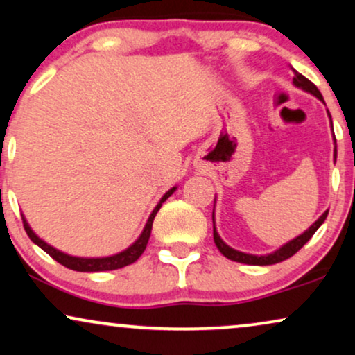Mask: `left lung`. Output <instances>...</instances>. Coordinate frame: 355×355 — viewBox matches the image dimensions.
Listing matches in <instances>:
<instances>
[{"mask_svg":"<svg viewBox=\"0 0 355 355\" xmlns=\"http://www.w3.org/2000/svg\"><path fill=\"white\" fill-rule=\"evenodd\" d=\"M291 71H293V85L300 89H303V92L309 93V95L316 96L318 100L324 103L322 100V95L320 89L316 88L315 83H311L306 77H303L302 73H298L297 70L293 69V67H290ZM327 116H329V124H331V129H333V119H331V114L329 111H327ZM333 141H334V162L336 159H338V147H336V137H334V131H333ZM214 203H216V198H214ZM327 218V211L321 214L320 218L316 219L315 223L311 224V226L308 227L306 231H303V234H300L295 237V239H291L286 242V244L282 245V248H278L277 250H273L270 254H266V255H255V254H245V252H241V250H236L230 248V245L226 244L221 239V236L218 234L216 231V224H214V211H213V237H214V244H216V248L219 249V252H221L224 257L234 260V262H241V263H248V266H273V263H278V262H284L288 257H291L293 254H297L300 249L303 248L306 242L311 239L313 234L318 231V227L321 226L322 223H324V219Z\"/></svg>","mask_w":355,"mask_h":355,"instance_id":"1","label":"left lung"}]
</instances>
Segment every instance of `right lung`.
I'll use <instances>...</instances> for the list:
<instances>
[{
  "label": "right lung",
  "mask_w": 355,
  "mask_h": 355,
  "mask_svg": "<svg viewBox=\"0 0 355 355\" xmlns=\"http://www.w3.org/2000/svg\"><path fill=\"white\" fill-rule=\"evenodd\" d=\"M177 190V187L170 188V190L165 193V195L160 198L159 203L154 209H152L149 219H147L144 230H142L141 236L137 237L136 241L132 242L131 245H129L128 249L121 250L118 254H113V255H107V257H77V255H70V254H65L62 252V250H58L53 248V245L47 244L46 241L40 239V237L35 234V232L31 230L28 219L22 216V223H24V230L28 232L29 239L34 242L35 245H39L40 249L44 250V252H47L49 255L53 260H57L58 263H62V266L67 267V268H71V270H77V272H106V270H116V268H123L125 266H131V263L136 262V260L141 257L142 252H144L146 248H147V242H149V237H150V231H152V223H154V218L155 214L159 213L160 206L165 200L168 198V196L173 195V191Z\"/></svg>",
  "instance_id": "add662e5"
}]
</instances>
